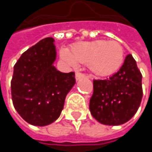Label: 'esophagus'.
<instances>
[{
	"label": "esophagus",
	"instance_id": "34e87169",
	"mask_svg": "<svg viewBox=\"0 0 152 152\" xmlns=\"http://www.w3.org/2000/svg\"><path fill=\"white\" fill-rule=\"evenodd\" d=\"M83 77H85V75H84V74H82V73H76V81H78V80H80L81 78H83Z\"/></svg>",
	"mask_w": 152,
	"mask_h": 152
}]
</instances>
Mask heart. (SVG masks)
<instances>
[{"mask_svg":"<svg viewBox=\"0 0 152 152\" xmlns=\"http://www.w3.org/2000/svg\"><path fill=\"white\" fill-rule=\"evenodd\" d=\"M60 55L71 67H76L78 62L88 64L91 72L99 77L115 74L125 59L124 48L121 43L104 39L76 43L71 51L61 48Z\"/></svg>","mask_w":152,"mask_h":152,"instance_id":"b5f03b06","label":"heart"}]
</instances>
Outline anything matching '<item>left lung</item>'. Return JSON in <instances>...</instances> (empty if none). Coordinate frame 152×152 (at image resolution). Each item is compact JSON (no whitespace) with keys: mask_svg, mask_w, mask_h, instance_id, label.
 Instances as JSON below:
<instances>
[{"mask_svg":"<svg viewBox=\"0 0 152 152\" xmlns=\"http://www.w3.org/2000/svg\"><path fill=\"white\" fill-rule=\"evenodd\" d=\"M142 98V74L133 56L128 54L118 72L105 80L93 81L90 111L104 125H121L135 115Z\"/></svg>","mask_w":152,"mask_h":152,"instance_id":"obj_1","label":"left lung"}]
</instances>
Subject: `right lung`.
Returning <instances> with one entry per match:
<instances>
[{
    "mask_svg": "<svg viewBox=\"0 0 152 152\" xmlns=\"http://www.w3.org/2000/svg\"><path fill=\"white\" fill-rule=\"evenodd\" d=\"M56 56L54 39L46 38L25 51L14 66L13 105L31 125L43 127L55 121L76 83L74 72L62 73L53 66Z\"/></svg>",
    "mask_w": 152,
    "mask_h": 152,
    "instance_id": "obj_1",
    "label": "right lung"
}]
</instances>
